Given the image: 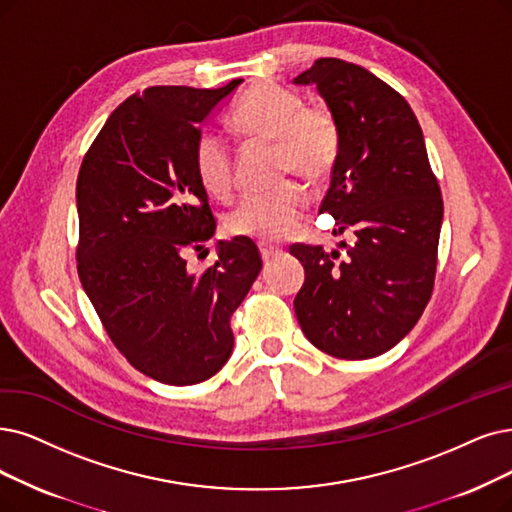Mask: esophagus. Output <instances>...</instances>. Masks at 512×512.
I'll return each instance as SVG.
<instances>
[{
    "mask_svg": "<svg viewBox=\"0 0 512 512\" xmlns=\"http://www.w3.org/2000/svg\"><path fill=\"white\" fill-rule=\"evenodd\" d=\"M258 248H260L262 260H269V258H273L275 254H279V248H275V245H269V243H260Z\"/></svg>",
    "mask_w": 512,
    "mask_h": 512,
    "instance_id": "34e87169",
    "label": "esophagus"
}]
</instances>
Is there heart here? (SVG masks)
Returning <instances> with one entry per match:
<instances>
[{"mask_svg":"<svg viewBox=\"0 0 512 512\" xmlns=\"http://www.w3.org/2000/svg\"><path fill=\"white\" fill-rule=\"evenodd\" d=\"M233 126L243 136L277 147L281 174H296L319 182L332 172L340 153V132L325 107H306L300 94L277 84H258L233 111ZM193 166L201 187L214 197H229L233 189L231 147L214 130H203L193 145ZM309 206L298 182H283L273 191L248 193L227 216V231L235 237L279 241L294 233Z\"/></svg>","mask_w":512,"mask_h":512,"instance_id":"heart-1","label":"heart"}]
</instances>
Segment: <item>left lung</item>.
Wrapping results in <instances>:
<instances>
[{
    "mask_svg": "<svg viewBox=\"0 0 512 512\" xmlns=\"http://www.w3.org/2000/svg\"><path fill=\"white\" fill-rule=\"evenodd\" d=\"M317 86L340 132L319 214L338 220L344 252L294 243L304 267L294 311L304 336L338 359L386 353L418 323L437 271L443 199L407 100L367 69L319 58L294 79Z\"/></svg>",
    "mask_w": 512,
    "mask_h": 512,
    "instance_id": "8db88e82",
    "label": "left lung"
}]
</instances>
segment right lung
<instances>
[{"label": "right lung", "instance_id": "1", "mask_svg": "<svg viewBox=\"0 0 512 512\" xmlns=\"http://www.w3.org/2000/svg\"><path fill=\"white\" fill-rule=\"evenodd\" d=\"M241 81L130 96L77 176L81 285L119 353L163 384L203 382L229 361L231 315L262 269L256 243L245 237L220 243L218 260L201 275L185 260L216 231L193 166L195 138Z\"/></svg>", "mask_w": 512, "mask_h": 512}]
</instances>
